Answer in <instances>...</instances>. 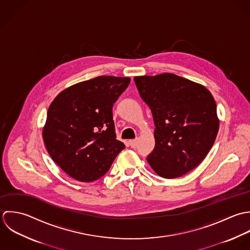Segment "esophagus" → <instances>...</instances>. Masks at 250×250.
I'll return each mask as SVG.
<instances>
[{
  "label": "esophagus",
  "instance_id": "34e87169",
  "mask_svg": "<svg viewBox=\"0 0 250 250\" xmlns=\"http://www.w3.org/2000/svg\"><path fill=\"white\" fill-rule=\"evenodd\" d=\"M128 144L131 148H136L137 146V140H129L128 141Z\"/></svg>",
  "mask_w": 250,
  "mask_h": 250
}]
</instances>
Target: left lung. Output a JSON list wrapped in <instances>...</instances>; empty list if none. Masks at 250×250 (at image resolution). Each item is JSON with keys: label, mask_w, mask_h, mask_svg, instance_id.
<instances>
[{"label": "left lung", "mask_w": 250, "mask_h": 250, "mask_svg": "<svg viewBox=\"0 0 250 250\" xmlns=\"http://www.w3.org/2000/svg\"><path fill=\"white\" fill-rule=\"evenodd\" d=\"M134 81L155 125V146L147 160L162 178L182 177L199 165L215 141V100L203 85L173 73L135 76Z\"/></svg>", "instance_id": "8db88e82"}]
</instances>
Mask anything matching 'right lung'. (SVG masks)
I'll return each instance as SVG.
<instances>
[{
    "label": "right lung",
    "instance_id": "obj_1",
    "mask_svg": "<svg viewBox=\"0 0 250 250\" xmlns=\"http://www.w3.org/2000/svg\"><path fill=\"white\" fill-rule=\"evenodd\" d=\"M129 82V77L99 76L64 89L52 101L43 142L51 158L74 180L100 179L125 149L116 139L112 108Z\"/></svg>",
    "mask_w": 250,
    "mask_h": 250
}]
</instances>
